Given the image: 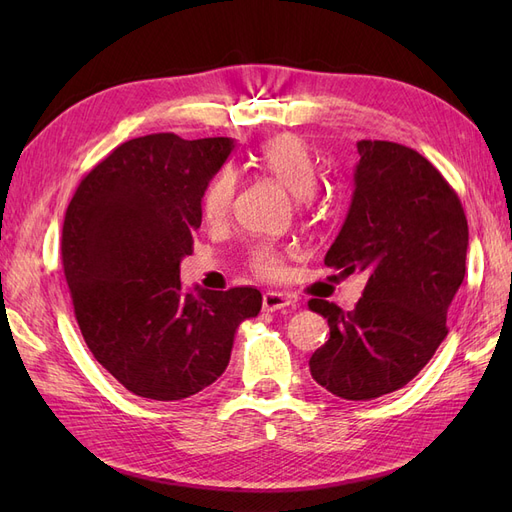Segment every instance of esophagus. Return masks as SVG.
Segmentation results:
<instances>
[{
    "label": "esophagus",
    "instance_id": "obj_1",
    "mask_svg": "<svg viewBox=\"0 0 512 512\" xmlns=\"http://www.w3.org/2000/svg\"><path fill=\"white\" fill-rule=\"evenodd\" d=\"M286 307H297V299L284 292L262 294V309H265V312H277V309H286Z\"/></svg>",
    "mask_w": 512,
    "mask_h": 512
}]
</instances>
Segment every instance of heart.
I'll return each mask as SVG.
<instances>
[{
  "label": "heart",
  "mask_w": 512,
  "mask_h": 512,
  "mask_svg": "<svg viewBox=\"0 0 512 512\" xmlns=\"http://www.w3.org/2000/svg\"><path fill=\"white\" fill-rule=\"evenodd\" d=\"M250 162L297 196V207L301 211L309 209L307 196H312L318 185V168L312 153H309L299 136L280 134L269 138L267 143H262L252 153ZM237 185V173L232 168H222L220 173L213 175L203 192V215L207 222L220 224L228 218L232 205H235ZM250 265L256 273L265 277H277L282 273V258L275 247L267 243L252 247Z\"/></svg>",
  "instance_id": "1"
}]
</instances>
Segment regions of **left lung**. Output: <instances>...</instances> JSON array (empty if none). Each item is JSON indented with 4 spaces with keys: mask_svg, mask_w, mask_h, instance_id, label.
Segmentation results:
<instances>
[{
    "mask_svg": "<svg viewBox=\"0 0 512 512\" xmlns=\"http://www.w3.org/2000/svg\"><path fill=\"white\" fill-rule=\"evenodd\" d=\"M346 222L324 265L367 277L352 312L324 299L329 342L309 359L333 395L369 401L406 386L446 337V314L466 275L468 220L457 192L421 153L359 141Z\"/></svg>",
    "mask_w": 512,
    "mask_h": 512,
    "instance_id": "obj_1",
    "label": "left lung"
}]
</instances>
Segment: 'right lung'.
<instances>
[{
  "label": "right lung",
  "mask_w": 512,
  "mask_h": 512,
  "mask_svg": "<svg viewBox=\"0 0 512 512\" xmlns=\"http://www.w3.org/2000/svg\"><path fill=\"white\" fill-rule=\"evenodd\" d=\"M232 138L173 132L119 145L76 188L61 230L74 316L96 361L138 397L177 401L218 380L262 294L183 290L179 265L203 222V192Z\"/></svg>",
  "instance_id": "obj_1"
}]
</instances>
